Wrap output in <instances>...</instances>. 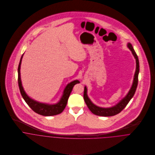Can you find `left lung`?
Returning <instances> with one entry per match:
<instances>
[{"label": "left lung", "instance_id": "1", "mask_svg": "<svg viewBox=\"0 0 155 155\" xmlns=\"http://www.w3.org/2000/svg\"><path fill=\"white\" fill-rule=\"evenodd\" d=\"M127 46L128 48L131 51L132 54L136 60V70L134 74V81H133L132 87L130 89V91L128 92V94L116 105L109 108H103L98 106H95L94 104L92 103V101L90 100L87 95V88L86 87H85L84 88V98L85 100V103L87 104L89 109L91 111L94 113V114L101 116H111L116 115L118 113H119L128 104L131 99L132 98L135 92L136 89L138 85V73L140 70V66H139V61L138 58V56L136 54L134 48H133L132 45L130 43H128L127 45Z\"/></svg>", "mask_w": 155, "mask_h": 155}]
</instances>
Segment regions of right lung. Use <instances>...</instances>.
<instances>
[{"label":"right lung","mask_w":155,"mask_h":155,"mask_svg":"<svg viewBox=\"0 0 155 155\" xmlns=\"http://www.w3.org/2000/svg\"><path fill=\"white\" fill-rule=\"evenodd\" d=\"M23 55L24 54H22L21 57V60H20V61L18 65V82L19 88H20V91L22 98H24L26 103L28 104V106L38 114H39L42 116H54V115L60 114L64 110V109L66 106L68 97L70 96V94L73 89L74 85H76V84L80 83L79 81L78 80H76L68 84L64 90L63 95L61 98L60 101L57 104H48L45 103L38 102L30 98L25 92L22 87L21 77H20V67H21V63Z\"/></svg>","instance_id":"obj_1"}]
</instances>
